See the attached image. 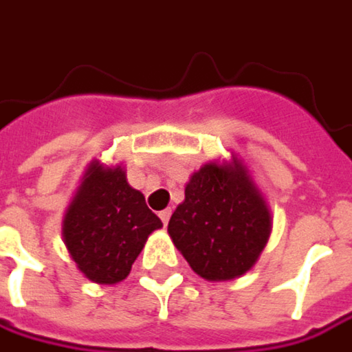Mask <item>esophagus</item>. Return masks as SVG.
I'll list each match as a JSON object with an SVG mask.
<instances>
[{
	"mask_svg": "<svg viewBox=\"0 0 352 352\" xmlns=\"http://www.w3.org/2000/svg\"><path fill=\"white\" fill-rule=\"evenodd\" d=\"M159 219L163 221V225H167V223H169V219H171V209L161 211V213H159Z\"/></svg>",
	"mask_w": 352,
	"mask_h": 352,
	"instance_id": "obj_1",
	"label": "esophagus"
}]
</instances>
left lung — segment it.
<instances>
[{"instance_id":"left-lung-1","label":"left lung","mask_w":352,"mask_h":352,"mask_svg":"<svg viewBox=\"0 0 352 352\" xmlns=\"http://www.w3.org/2000/svg\"><path fill=\"white\" fill-rule=\"evenodd\" d=\"M167 231L197 275L229 280L255 265L271 233V213L237 161L209 163L187 183Z\"/></svg>"}]
</instances>
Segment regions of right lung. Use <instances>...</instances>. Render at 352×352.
Instances as JSON below:
<instances>
[{
  "mask_svg": "<svg viewBox=\"0 0 352 352\" xmlns=\"http://www.w3.org/2000/svg\"><path fill=\"white\" fill-rule=\"evenodd\" d=\"M163 227L121 167L94 163L63 221V239L79 271L94 283L123 280L147 237Z\"/></svg>",
  "mask_w": 352,
  "mask_h": 352,
  "instance_id": "add662e5",
  "label": "right lung"
}]
</instances>
